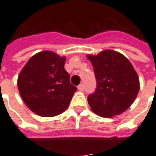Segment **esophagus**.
Returning <instances> with one entry per match:
<instances>
[{"label": "esophagus", "instance_id": "esophagus-1", "mask_svg": "<svg viewBox=\"0 0 156 156\" xmlns=\"http://www.w3.org/2000/svg\"><path fill=\"white\" fill-rule=\"evenodd\" d=\"M78 90L79 91H84V88H85V87H84V84L83 83H81V84H80L79 86H78Z\"/></svg>", "mask_w": 156, "mask_h": 156}]
</instances>
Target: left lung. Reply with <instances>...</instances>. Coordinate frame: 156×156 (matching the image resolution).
<instances>
[{
  "mask_svg": "<svg viewBox=\"0 0 156 156\" xmlns=\"http://www.w3.org/2000/svg\"><path fill=\"white\" fill-rule=\"evenodd\" d=\"M87 58L97 80L95 92L87 98L92 110L106 118L123 113L139 91V79L133 66L125 56L112 50Z\"/></svg>",
  "mask_w": 156,
  "mask_h": 156,
  "instance_id": "8db88e82",
  "label": "left lung"
}]
</instances>
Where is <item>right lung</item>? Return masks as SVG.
<instances>
[{
  "instance_id": "right-lung-1",
  "label": "right lung",
  "mask_w": 156,
  "mask_h": 156,
  "mask_svg": "<svg viewBox=\"0 0 156 156\" xmlns=\"http://www.w3.org/2000/svg\"><path fill=\"white\" fill-rule=\"evenodd\" d=\"M64 63V57L41 51L31 57L19 74V93L28 108L38 115L52 117L63 113L77 91L70 84Z\"/></svg>"
}]
</instances>
